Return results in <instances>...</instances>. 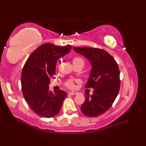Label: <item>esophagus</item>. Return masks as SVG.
Here are the masks:
<instances>
[{
    "label": "esophagus",
    "mask_w": 146,
    "mask_h": 146,
    "mask_svg": "<svg viewBox=\"0 0 146 146\" xmlns=\"http://www.w3.org/2000/svg\"><path fill=\"white\" fill-rule=\"evenodd\" d=\"M78 94V93L77 92H75V91H72V92H70V94L71 95H77Z\"/></svg>",
    "instance_id": "1"
}]
</instances>
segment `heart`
Listing matches in <instances>:
<instances>
[{
    "instance_id": "obj_1",
    "label": "heart",
    "mask_w": 146,
    "mask_h": 146,
    "mask_svg": "<svg viewBox=\"0 0 146 146\" xmlns=\"http://www.w3.org/2000/svg\"><path fill=\"white\" fill-rule=\"evenodd\" d=\"M73 63H82L83 64H84L85 62H84V60H83V58H80V57H76V58H75L73 59ZM66 86H68V87L73 88L74 86V82L72 81V80H70V81H68L66 83Z\"/></svg>"
}]
</instances>
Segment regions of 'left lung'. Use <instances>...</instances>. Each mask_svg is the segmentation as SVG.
I'll use <instances>...</instances> for the list:
<instances>
[{
  "mask_svg": "<svg viewBox=\"0 0 146 146\" xmlns=\"http://www.w3.org/2000/svg\"><path fill=\"white\" fill-rule=\"evenodd\" d=\"M76 52L87 58L92 65L85 88H93V95L85 96L82 112L87 117L101 115L111 107L119 94L120 80L119 66L115 59L104 49L73 47Z\"/></svg>",
  "mask_w": 146,
  "mask_h": 146,
  "instance_id": "left-lung-1",
  "label": "left lung"
}]
</instances>
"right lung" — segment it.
Listing matches in <instances>:
<instances>
[{"instance_id":"right-lung-1","label":"right lung","mask_w":146,"mask_h":146,"mask_svg":"<svg viewBox=\"0 0 146 146\" xmlns=\"http://www.w3.org/2000/svg\"><path fill=\"white\" fill-rule=\"evenodd\" d=\"M71 46H55L45 43L39 46L27 58L21 74L24 97L34 112L50 118L60 112L66 93L49 90L50 77L56 72L57 60L68 54Z\"/></svg>"}]
</instances>
